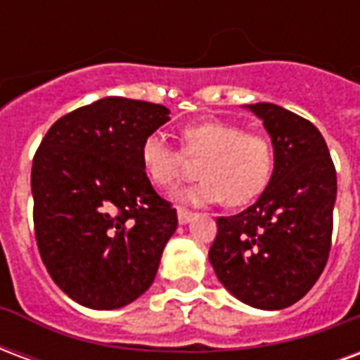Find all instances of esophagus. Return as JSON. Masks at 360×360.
Listing matches in <instances>:
<instances>
[{"mask_svg": "<svg viewBox=\"0 0 360 360\" xmlns=\"http://www.w3.org/2000/svg\"><path fill=\"white\" fill-rule=\"evenodd\" d=\"M177 218H179L181 224H187V221H191V218H193V212L187 210V208H181V206H177Z\"/></svg>", "mask_w": 360, "mask_h": 360, "instance_id": "esophagus-1", "label": "esophagus"}]
</instances>
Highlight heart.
<instances>
[{"label":"heart","instance_id":"heart-1","mask_svg":"<svg viewBox=\"0 0 360 360\" xmlns=\"http://www.w3.org/2000/svg\"><path fill=\"white\" fill-rule=\"evenodd\" d=\"M188 160H200V183L181 198L191 204L224 202L241 206L255 200L271 179L274 146L264 134L245 133L229 121H198L183 127L181 148L162 133L148 134L141 144L142 169L152 185L173 188L185 177Z\"/></svg>","mask_w":360,"mask_h":360}]
</instances>
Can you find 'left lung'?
Wrapping results in <instances>:
<instances>
[{"mask_svg": "<svg viewBox=\"0 0 360 360\" xmlns=\"http://www.w3.org/2000/svg\"><path fill=\"white\" fill-rule=\"evenodd\" d=\"M249 110L274 144V173L257 202L218 218L210 264L229 293L250 307L279 310L309 293L330 257L338 179L316 127L276 103Z\"/></svg>", "mask_w": 360, "mask_h": 360, "instance_id": "1", "label": "left lung"}]
</instances>
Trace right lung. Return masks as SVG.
I'll list each match as a JSON object with an SVG mask.
<instances>
[{
    "label": "right lung",
    "instance_id": "obj_1",
    "mask_svg": "<svg viewBox=\"0 0 360 360\" xmlns=\"http://www.w3.org/2000/svg\"><path fill=\"white\" fill-rule=\"evenodd\" d=\"M165 121V105L110 96L59 117L36 150V245L82 307H125L156 278L177 212L142 169L141 144Z\"/></svg>",
    "mask_w": 360,
    "mask_h": 360
}]
</instances>
